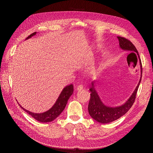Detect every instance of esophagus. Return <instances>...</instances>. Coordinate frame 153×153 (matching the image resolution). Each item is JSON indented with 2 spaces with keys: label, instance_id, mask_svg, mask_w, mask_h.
I'll return each instance as SVG.
<instances>
[{
  "label": "esophagus",
  "instance_id": "1",
  "mask_svg": "<svg viewBox=\"0 0 153 153\" xmlns=\"http://www.w3.org/2000/svg\"><path fill=\"white\" fill-rule=\"evenodd\" d=\"M83 86L82 85H80L77 86L76 90H77V91H81L82 90H83Z\"/></svg>",
  "mask_w": 153,
  "mask_h": 153
}]
</instances>
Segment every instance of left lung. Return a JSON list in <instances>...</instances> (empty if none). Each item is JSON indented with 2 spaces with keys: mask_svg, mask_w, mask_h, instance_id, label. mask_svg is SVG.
Instances as JSON below:
<instances>
[{
  "mask_svg": "<svg viewBox=\"0 0 153 153\" xmlns=\"http://www.w3.org/2000/svg\"><path fill=\"white\" fill-rule=\"evenodd\" d=\"M117 39L119 42L120 48L123 51H129L137 53L139 59L141 75L138 85L131 96L123 104L114 107L106 106L102 102L95 88V84L97 81L94 80L91 82V86L90 88L91 97L88 104V110L90 116L96 121L101 123H108L116 120L128 111L134 102L136 93L142 79V63L137 49L132 42H131L129 40L120 36L117 37Z\"/></svg>",
  "mask_w": 153,
  "mask_h": 153,
  "instance_id": "8db88e82",
  "label": "left lung"
}]
</instances>
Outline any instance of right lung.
Listing matches in <instances>:
<instances>
[{
    "label": "right lung",
    "mask_w": 153,
    "mask_h": 153,
    "mask_svg": "<svg viewBox=\"0 0 153 153\" xmlns=\"http://www.w3.org/2000/svg\"><path fill=\"white\" fill-rule=\"evenodd\" d=\"M36 33H37L36 32L32 33L26 39V40L31 38L33 36H35ZM73 91H74V87L73 84H70V85L65 86L62 91L61 93L60 94L58 99H57L54 105L49 110L45 112H43L42 113H34L31 112L28 110H27L26 109L24 108L18 102L17 103L20 106V107L22 108V109L24 111H25L28 114L31 116L34 119H35L37 121L42 123L50 122L54 120L55 119H56L63 111L65 106L67 105V103L69 98L73 94Z\"/></svg>",
    "instance_id": "right-lung-1"
}]
</instances>
